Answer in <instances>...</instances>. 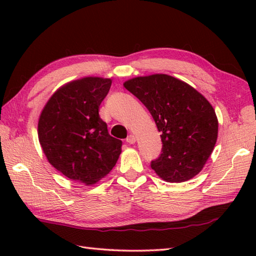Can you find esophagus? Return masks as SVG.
Returning a JSON list of instances; mask_svg holds the SVG:
<instances>
[{"instance_id": "esophagus-1", "label": "esophagus", "mask_w": 256, "mask_h": 256, "mask_svg": "<svg viewBox=\"0 0 256 256\" xmlns=\"http://www.w3.org/2000/svg\"><path fill=\"white\" fill-rule=\"evenodd\" d=\"M126 142H128V144H134L135 142H136V138H135V135L130 134L126 138Z\"/></svg>"}]
</instances>
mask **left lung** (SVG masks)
<instances>
[{"label": "left lung", "mask_w": 256, "mask_h": 256, "mask_svg": "<svg viewBox=\"0 0 256 256\" xmlns=\"http://www.w3.org/2000/svg\"><path fill=\"white\" fill-rule=\"evenodd\" d=\"M148 108L162 133V154L150 167L162 180L182 182L202 170L218 138V118L206 98L172 76L156 74L123 84Z\"/></svg>", "instance_id": "8db88e82"}]
</instances>
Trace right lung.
<instances>
[{
	"instance_id": "add662e5",
	"label": "right lung",
	"mask_w": 256,
	"mask_h": 256,
	"mask_svg": "<svg viewBox=\"0 0 256 256\" xmlns=\"http://www.w3.org/2000/svg\"><path fill=\"white\" fill-rule=\"evenodd\" d=\"M111 79L86 77L60 86L40 113L38 140L48 162L64 176L94 184L116 166L122 140L99 116Z\"/></svg>"
}]
</instances>
